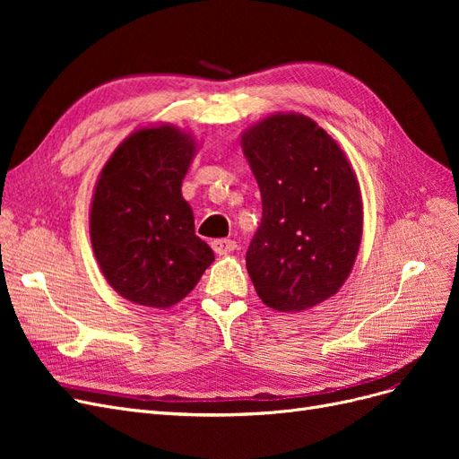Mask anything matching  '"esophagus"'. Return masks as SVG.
Returning a JSON list of instances; mask_svg holds the SVG:
<instances>
[{"mask_svg":"<svg viewBox=\"0 0 459 459\" xmlns=\"http://www.w3.org/2000/svg\"><path fill=\"white\" fill-rule=\"evenodd\" d=\"M212 248H214L216 255H228V253H233L235 248H238V243H235L233 239H214Z\"/></svg>","mask_w":459,"mask_h":459,"instance_id":"34e87169","label":"esophagus"}]
</instances>
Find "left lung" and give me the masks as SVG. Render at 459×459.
<instances>
[{"mask_svg":"<svg viewBox=\"0 0 459 459\" xmlns=\"http://www.w3.org/2000/svg\"><path fill=\"white\" fill-rule=\"evenodd\" d=\"M262 197L247 251L258 297L300 312L335 295L362 239V199L344 152L302 115H273L243 135Z\"/></svg>","mask_w":459,"mask_h":459,"instance_id":"left-lung-1","label":"left lung"}]
</instances>
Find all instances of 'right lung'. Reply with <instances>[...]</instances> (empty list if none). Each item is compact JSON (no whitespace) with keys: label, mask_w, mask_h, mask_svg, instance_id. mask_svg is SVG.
Listing matches in <instances>:
<instances>
[{"label":"right lung","mask_w":459,"mask_h":459,"mask_svg":"<svg viewBox=\"0 0 459 459\" xmlns=\"http://www.w3.org/2000/svg\"><path fill=\"white\" fill-rule=\"evenodd\" d=\"M193 151L178 128L140 130L118 145L95 187V258L117 293L143 307L179 302L214 260L182 197Z\"/></svg>","instance_id":"add662e5"}]
</instances>
